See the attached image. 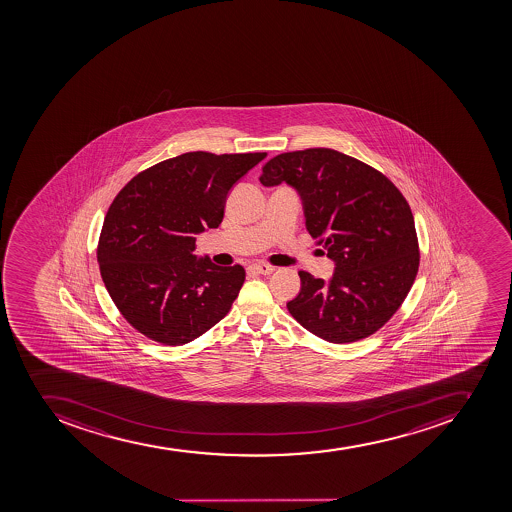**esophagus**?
<instances>
[{
	"mask_svg": "<svg viewBox=\"0 0 512 512\" xmlns=\"http://www.w3.org/2000/svg\"><path fill=\"white\" fill-rule=\"evenodd\" d=\"M250 270L254 273H258V275H270V273L275 270V267H272L270 263L257 262L250 265Z\"/></svg>",
	"mask_w": 512,
	"mask_h": 512,
	"instance_id": "1",
	"label": "esophagus"
}]
</instances>
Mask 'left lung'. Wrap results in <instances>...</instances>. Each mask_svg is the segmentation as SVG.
I'll list each match as a JSON object with an SVG mask.
<instances>
[{
  "mask_svg": "<svg viewBox=\"0 0 512 512\" xmlns=\"http://www.w3.org/2000/svg\"><path fill=\"white\" fill-rule=\"evenodd\" d=\"M263 186L286 181L303 199L306 227L335 262L329 283L299 272L286 304L296 321L332 344L380 331L401 308L419 270L411 208L393 181L337 150H296L262 168Z\"/></svg>",
  "mask_w": 512,
  "mask_h": 512,
  "instance_id": "8db88e82",
  "label": "left lung"
}]
</instances>
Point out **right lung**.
<instances>
[{
    "label": "right lung",
    "instance_id": "add662e5",
    "mask_svg": "<svg viewBox=\"0 0 512 512\" xmlns=\"http://www.w3.org/2000/svg\"><path fill=\"white\" fill-rule=\"evenodd\" d=\"M265 157L188 152L137 173L113 199L96 257L109 296L136 331L175 347L229 313L244 267L196 260L195 234L219 227L227 193Z\"/></svg>",
    "mask_w": 512,
    "mask_h": 512
}]
</instances>
